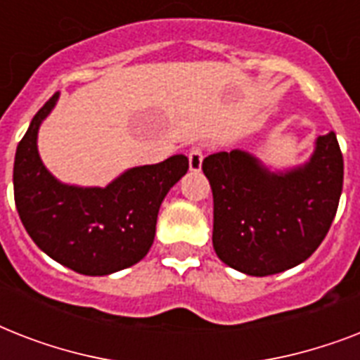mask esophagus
<instances>
[{"label": "esophagus", "instance_id": "obj_1", "mask_svg": "<svg viewBox=\"0 0 360 360\" xmlns=\"http://www.w3.org/2000/svg\"><path fill=\"white\" fill-rule=\"evenodd\" d=\"M203 147H192L191 151H188V166H191L192 172H200L202 169V162H203Z\"/></svg>", "mask_w": 360, "mask_h": 360}]
</instances>
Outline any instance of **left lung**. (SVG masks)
Segmentation results:
<instances>
[{
  "label": "left lung",
  "instance_id": "obj_1",
  "mask_svg": "<svg viewBox=\"0 0 360 360\" xmlns=\"http://www.w3.org/2000/svg\"><path fill=\"white\" fill-rule=\"evenodd\" d=\"M213 191V246L250 276L282 273L312 256L340 202L344 158L335 132L319 136L304 168L269 174L243 151L203 158Z\"/></svg>",
  "mask_w": 360,
  "mask_h": 360
}]
</instances>
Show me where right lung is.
Segmentation results:
<instances>
[{
  "mask_svg": "<svg viewBox=\"0 0 360 360\" xmlns=\"http://www.w3.org/2000/svg\"><path fill=\"white\" fill-rule=\"evenodd\" d=\"M58 93L31 120L14 157V203L35 245L65 267L103 276L134 265L155 239L160 203L188 169L185 155L124 172L106 188L65 186L37 151V130Z\"/></svg>",
  "mask_w": 360,
  "mask_h": 360,
  "instance_id": "add662e5",
  "label": "right lung"
}]
</instances>
